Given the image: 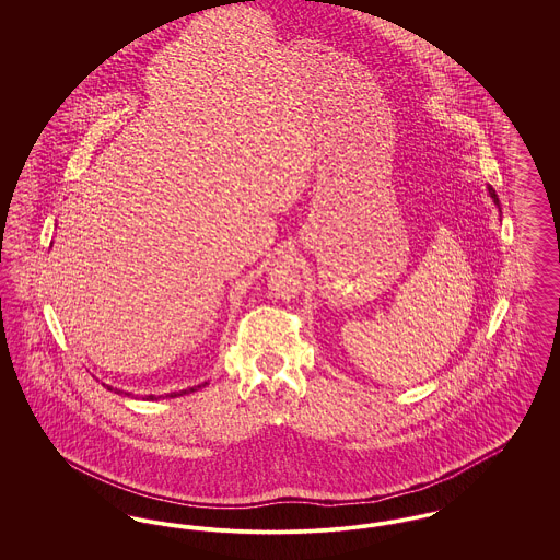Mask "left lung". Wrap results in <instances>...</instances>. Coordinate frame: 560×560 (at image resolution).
Instances as JSON below:
<instances>
[{
  "label": "left lung",
  "mask_w": 560,
  "mask_h": 560,
  "mask_svg": "<svg viewBox=\"0 0 560 560\" xmlns=\"http://www.w3.org/2000/svg\"><path fill=\"white\" fill-rule=\"evenodd\" d=\"M489 195H491V199H493V203L495 206H500V199H498V195H495V190L493 188L489 187Z\"/></svg>",
  "instance_id": "left-lung-1"
}]
</instances>
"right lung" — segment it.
<instances>
[{
    "label": "right lung",
    "instance_id": "obj_1",
    "mask_svg": "<svg viewBox=\"0 0 560 560\" xmlns=\"http://www.w3.org/2000/svg\"><path fill=\"white\" fill-rule=\"evenodd\" d=\"M208 382H203V384H199V386H195V388H187V390H180V393H170L167 397H183V395H188V393H195L197 388H203ZM108 390H113L110 386H107ZM117 393H121V390H117ZM124 395H128L130 397V393H124ZM147 400L160 399V397H155V395H149V397H144Z\"/></svg>",
    "mask_w": 560,
    "mask_h": 560
}]
</instances>
